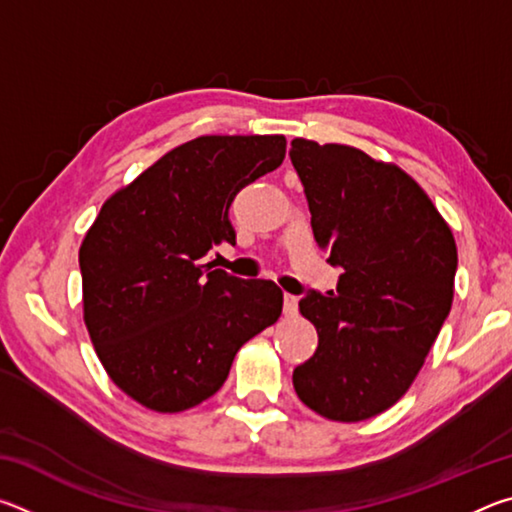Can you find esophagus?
<instances>
[{"label":"esophagus","instance_id":"esophagus-1","mask_svg":"<svg viewBox=\"0 0 512 512\" xmlns=\"http://www.w3.org/2000/svg\"><path fill=\"white\" fill-rule=\"evenodd\" d=\"M296 314H298V298L289 296V293H284V316L291 318Z\"/></svg>","mask_w":512,"mask_h":512}]
</instances>
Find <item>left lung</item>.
I'll return each instance as SVG.
<instances>
[{"label":"left lung","instance_id":"8db88e82","mask_svg":"<svg viewBox=\"0 0 512 512\" xmlns=\"http://www.w3.org/2000/svg\"><path fill=\"white\" fill-rule=\"evenodd\" d=\"M289 155L316 244L343 268L336 291L300 300L318 348L293 370V388L327 420L375 418L409 391L449 316L456 241L424 189L395 164L302 137Z\"/></svg>","mask_w":512,"mask_h":512}]
</instances>
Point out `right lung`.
<instances>
[{
	"label": "right lung",
	"instance_id": "add662e5",
	"mask_svg": "<svg viewBox=\"0 0 512 512\" xmlns=\"http://www.w3.org/2000/svg\"><path fill=\"white\" fill-rule=\"evenodd\" d=\"M284 153V135L196 137L112 194L85 235V327L110 379L146 409L180 413L212 397L241 345L280 318L275 282L203 257L235 244L232 201Z\"/></svg>",
	"mask_w": 512,
	"mask_h": 512
}]
</instances>
